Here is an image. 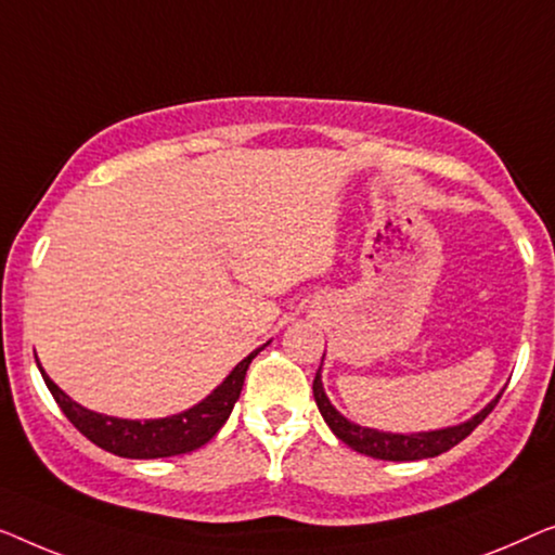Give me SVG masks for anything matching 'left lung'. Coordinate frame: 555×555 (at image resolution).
Returning a JSON list of instances; mask_svg holds the SVG:
<instances>
[{
	"label": "left lung",
	"mask_w": 555,
	"mask_h": 555,
	"mask_svg": "<svg viewBox=\"0 0 555 555\" xmlns=\"http://www.w3.org/2000/svg\"><path fill=\"white\" fill-rule=\"evenodd\" d=\"M324 359V357H322ZM322 370V366H319ZM314 400L317 408L322 412L324 423L332 427V433L339 437L341 442L349 444V448L362 452V455L377 457V460H423V457H435L440 452H448L450 448H455L457 442H463L467 435H470L475 427H478L482 420H486L493 408L501 400V395L495 397L493 402L488 404L486 410L478 412L473 420H467L463 425L448 427V430H435V433H417V435H392V433H379V430H370V427H359L354 423H349L347 417H341L337 410L332 408L330 397L324 395L322 387V377H314Z\"/></svg>",
	"instance_id": "8db88e82"
}]
</instances>
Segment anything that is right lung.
I'll return each instance as SVG.
<instances>
[{
	"mask_svg": "<svg viewBox=\"0 0 555 555\" xmlns=\"http://www.w3.org/2000/svg\"><path fill=\"white\" fill-rule=\"evenodd\" d=\"M263 349V347H261ZM248 354L244 362L233 366V372L223 379V385L214 389V395H208L206 400L189 412H181V415L163 417V420H145V423H138V420H118L98 415V412H90L80 408V404L69 400V397L62 392V389L54 385V382L44 377V385L50 389L54 402L60 404V410L65 412V417L73 423L77 430H80L90 442H95L98 448H103L113 455L120 457H135V460H151V457H170V455H183V452H191L206 444L210 437L221 430L225 420H229L233 404H236L241 387H244V377L251 359L261 352Z\"/></svg>",
	"mask_w": 555,
	"mask_h": 555,
	"instance_id": "1",
	"label": "right lung"
}]
</instances>
